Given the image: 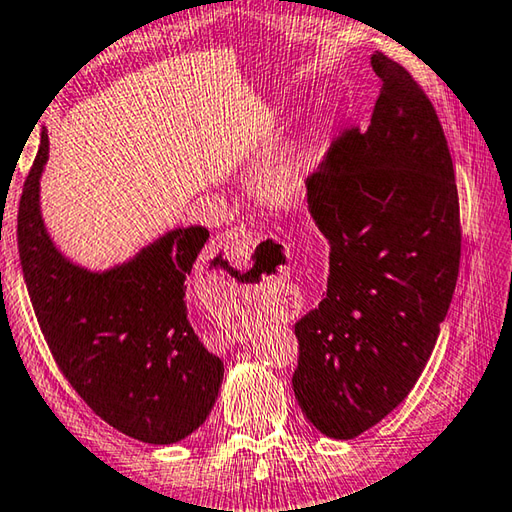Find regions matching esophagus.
<instances>
[{
  "mask_svg": "<svg viewBox=\"0 0 512 512\" xmlns=\"http://www.w3.org/2000/svg\"><path fill=\"white\" fill-rule=\"evenodd\" d=\"M253 241H255L253 232L241 225V228H232L228 232H223L221 237H216L214 250H216V253H223L225 257H228V255L239 257L241 253L248 255V250H250V246H253ZM237 339H241V336H237Z\"/></svg>",
  "mask_w": 512,
  "mask_h": 512,
  "instance_id": "34e87169",
  "label": "esophagus"
}]
</instances>
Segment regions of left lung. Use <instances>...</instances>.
Masks as SVG:
<instances>
[{
  "instance_id": "left-lung-1",
  "label": "left lung",
  "mask_w": 512,
  "mask_h": 512,
  "mask_svg": "<svg viewBox=\"0 0 512 512\" xmlns=\"http://www.w3.org/2000/svg\"><path fill=\"white\" fill-rule=\"evenodd\" d=\"M370 126L345 131L307 180L329 244L327 293L296 323L293 393L336 440L386 418L433 352L454 296L461 223L452 155L427 94L384 54Z\"/></svg>"
}]
</instances>
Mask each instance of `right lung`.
I'll use <instances>...</instances> for the list:
<instances>
[{
	"mask_svg": "<svg viewBox=\"0 0 512 512\" xmlns=\"http://www.w3.org/2000/svg\"><path fill=\"white\" fill-rule=\"evenodd\" d=\"M49 137L24 183L17 246L24 282L58 368L110 427L149 445H173L210 415L223 361L187 314V275L210 239L203 225L164 232L126 262L90 271L60 253L40 210ZM225 268L221 257L210 262Z\"/></svg>",
	"mask_w": 512,
	"mask_h": 512,
	"instance_id": "1",
	"label": "right lung"
}]
</instances>
